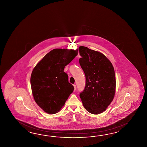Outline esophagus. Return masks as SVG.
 <instances>
[{"instance_id": "34e87169", "label": "esophagus", "mask_w": 147, "mask_h": 147, "mask_svg": "<svg viewBox=\"0 0 147 147\" xmlns=\"http://www.w3.org/2000/svg\"><path fill=\"white\" fill-rule=\"evenodd\" d=\"M74 90H75V91L76 90V84H74Z\"/></svg>"}]
</instances>
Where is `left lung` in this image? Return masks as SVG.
Wrapping results in <instances>:
<instances>
[{
	"label": "left lung",
	"instance_id": "1",
	"mask_svg": "<svg viewBox=\"0 0 147 147\" xmlns=\"http://www.w3.org/2000/svg\"><path fill=\"white\" fill-rule=\"evenodd\" d=\"M79 61L86 77L84 90L79 94L85 109L98 115L113 101L115 94L116 77L113 65L106 57L88 48H79Z\"/></svg>",
	"mask_w": 147,
	"mask_h": 147
}]
</instances>
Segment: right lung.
I'll return each instance as SVG.
<instances>
[{
    "mask_svg": "<svg viewBox=\"0 0 147 147\" xmlns=\"http://www.w3.org/2000/svg\"><path fill=\"white\" fill-rule=\"evenodd\" d=\"M77 54L78 50L55 49L33 69L30 77L32 94L36 102L46 113L58 112L74 90L63 70Z\"/></svg>",
    "mask_w": 147,
    "mask_h": 147,
    "instance_id": "obj_1",
    "label": "right lung"
}]
</instances>
